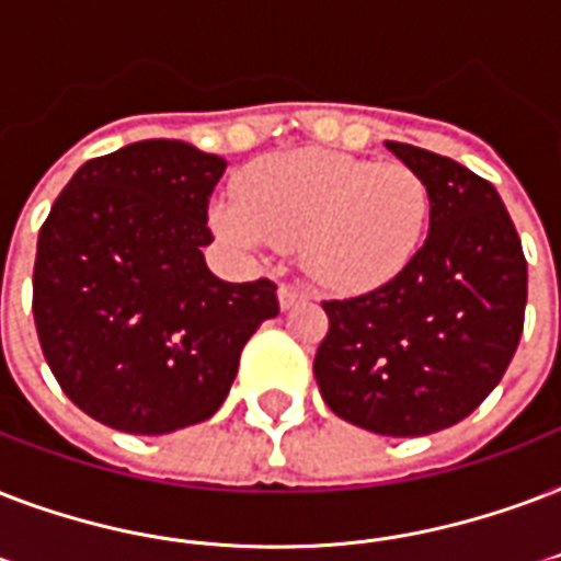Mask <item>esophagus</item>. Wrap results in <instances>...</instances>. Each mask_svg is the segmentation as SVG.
I'll return each instance as SVG.
<instances>
[{
  "label": "esophagus",
  "mask_w": 561,
  "mask_h": 561,
  "mask_svg": "<svg viewBox=\"0 0 561 561\" xmlns=\"http://www.w3.org/2000/svg\"><path fill=\"white\" fill-rule=\"evenodd\" d=\"M304 298H307V293L298 289V286L284 284L280 289H277V304H280V310H289V307H295V304L304 301Z\"/></svg>",
  "instance_id": "obj_1"
}]
</instances>
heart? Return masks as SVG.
Instances as JSON below:
<instances>
[{"mask_svg":"<svg viewBox=\"0 0 561 561\" xmlns=\"http://www.w3.org/2000/svg\"><path fill=\"white\" fill-rule=\"evenodd\" d=\"M430 221L424 178L401 160L298 149L240 178L213 225L245 249H301L307 275L340 295L389 284L419 254Z\"/></svg>","mask_w":561,"mask_h":561,"instance_id":"obj_1","label":"heart"}]
</instances>
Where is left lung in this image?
Wrapping results in <instances>:
<instances>
[{
	"instance_id": "left-lung-1",
	"label": "left lung",
	"mask_w": 561,
	"mask_h": 561,
	"mask_svg": "<svg viewBox=\"0 0 561 561\" xmlns=\"http://www.w3.org/2000/svg\"><path fill=\"white\" fill-rule=\"evenodd\" d=\"M386 149L424 178L430 233L389 284L324 301L330 330L312 375L340 419L380 436H430L501 383L524 330L527 260L489 181L407 142Z\"/></svg>"
}]
</instances>
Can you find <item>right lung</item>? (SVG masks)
Segmentation results:
<instances>
[{"label": "right lung", "instance_id": "add662e5", "mask_svg": "<svg viewBox=\"0 0 561 561\" xmlns=\"http://www.w3.org/2000/svg\"><path fill=\"white\" fill-rule=\"evenodd\" d=\"M228 160L181 140L87 160L51 204L34 260V324L60 389L134 436L207 421L254 330L277 316L266 277L207 268V202Z\"/></svg>", "mask_w": 561, "mask_h": 561}]
</instances>
